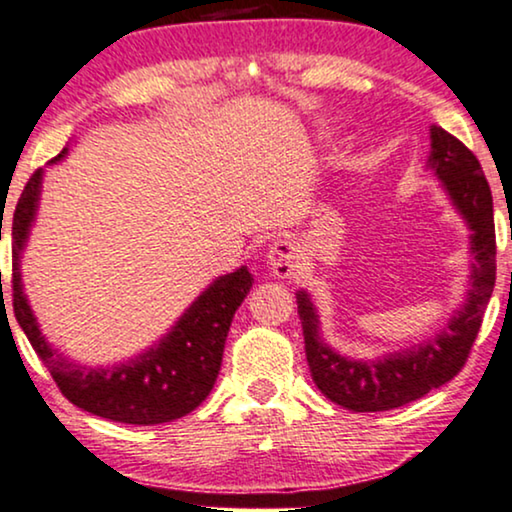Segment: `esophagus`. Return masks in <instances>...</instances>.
<instances>
[{
	"label": "esophagus",
	"mask_w": 512,
	"mask_h": 512,
	"mask_svg": "<svg viewBox=\"0 0 512 512\" xmlns=\"http://www.w3.org/2000/svg\"><path fill=\"white\" fill-rule=\"evenodd\" d=\"M268 265L272 275H277L280 280H289L298 268V249L287 240L275 242L268 251Z\"/></svg>",
	"instance_id": "1"
}]
</instances>
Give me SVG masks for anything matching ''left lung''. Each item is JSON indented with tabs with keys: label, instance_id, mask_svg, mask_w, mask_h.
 <instances>
[{
	"label": "left lung",
	"instance_id": "8db88e82",
	"mask_svg": "<svg viewBox=\"0 0 512 512\" xmlns=\"http://www.w3.org/2000/svg\"><path fill=\"white\" fill-rule=\"evenodd\" d=\"M426 167L456 214L470 230V275L466 301L449 322L426 341L393 350L376 360H355L336 353L324 341L320 315L305 289L296 291L305 357L315 386L350 411H388L414 402L430 390L444 386L468 360L482 315L496 282L494 202L480 162L442 126H430V155Z\"/></svg>",
	"mask_w": 512,
	"mask_h": 512
}]
</instances>
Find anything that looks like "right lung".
Segmentation results:
<instances>
[{
	"label": "right lung",
	"mask_w": 512,
	"mask_h": 512,
	"mask_svg": "<svg viewBox=\"0 0 512 512\" xmlns=\"http://www.w3.org/2000/svg\"><path fill=\"white\" fill-rule=\"evenodd\" d=\"M68 148L49 164L65 159ZM44 169L25 185L13 214V313L53 381L79 409L117 423L155 426L176 421L207 400L223 362L225 338L235 310L247 298L254 275L247 265L216 277L174 327L143 353L108 367L75 362L46 341L23 289L21 258L37 221Z\"/></svg>",
	"instance_id": "right-lung-1"
}]
</instances>
